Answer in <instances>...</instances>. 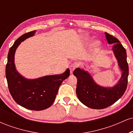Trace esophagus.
<instances>
[{
	"label": "esophagus",
	"mask_w": 133,
	"mask_h": 133,
	"mask_svg": "<svg viewBox=\"0 0 133 133\" xmlns=\"http://www.w3.org/2000/svg\"><path fill=\"white\" fill-rule=\"evenodd\" d=\"M77 67V64L76 63V62H74V63L71 64L70 65L69 69H70V72H71V74H72L73 71H74V69H75Z\"/></svg>",
	"instance_id": "1"
}]
</instances>
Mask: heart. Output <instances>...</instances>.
<instances>
[{
    "instance_id": "obj_1",
    "label": "heart",
    "mask_w": 133,
    "mask_h": 133,
    "mask_svg": "<svg viewBox=\"0 0 133 133\" xmlns=\"http://www.w3.org/2000/svg\"><path fill=\"white\" fill-rule=\"evenodd\" d=\"M88 39V38H85L84 40L85 41H87ZM99 43L98 41H96L95 42H94V44H93V47H97L99 46Z\"/></svg>"
}]
</instances>
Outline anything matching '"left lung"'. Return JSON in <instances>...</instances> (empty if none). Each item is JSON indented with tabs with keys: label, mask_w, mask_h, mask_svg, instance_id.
<instances>
[{
	"label": "left lung",
	"mask_w": 133,
	"mask_h": 133,
	"mask_svg": "<svg viewBox=\"0 0 133 133\" xmlns=\"http://www.w3.org/2000/svg\"><path fill=\"white\" fill-rule=\"evenodd\" d=\"M109 44H113L112 50L117 59L121 76L116 84L112 87H104L97 84L88 71L77 68L73 74L77 77L76 94L81 103L88 108L102 109L110 106L119 99L128 85L129 68L126 49L117 38L105 32Z\"/></svg>",
	"instance_id": "obj_1"
}]
</instances>
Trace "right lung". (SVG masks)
<instances>
[{"mask_svg":"<svg viewBox=\"0 0 133 133\" xmlns=\"http://www.w3.org/2000/svg\"><path fill=\"white\" fill-rule=\"evenodd\" d=\"M36 30L24 34L15 41L9 49L5 76L9 92L18 104L26 109L41 111L49 108L54 102L59 86L70 75L69 68L64 73L27 79L16 69L15 53L18 46L27 38L32 37Z\"/></svg>","mask_w":133,"mask_h":133,"instance_id":"right-lung-1","label":"right lung"}]
</instances>
